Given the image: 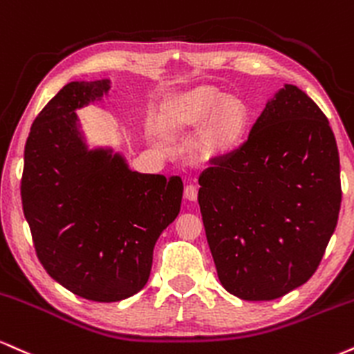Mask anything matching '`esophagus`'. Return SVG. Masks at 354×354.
<instances>
[{"mask_svg":"<svg viewBox=\"0 0 354 354\" xmlns=\"http://www.w3.org/2000/svg\"><path fill=\"white\" fill-rule=\"evenodd\" d=\"M197 194H198V190H197V187H195V185L190 184V185H187V187H185L184 195H185L187 201L195 202V201H197Z\"/></svg>","mask_w":354,"mask_h":354,"instance_id":"obj_1","label":"esophagus"}]
</instances>
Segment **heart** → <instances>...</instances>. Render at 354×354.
<instances>
[{"mask_svg":"<svg viewBox=\"0 0 354 354\" xmlns=\"http://www.w3.org/2000/svg\"><path fill=\"white\" fill-rule=\"evenodd\" d=\"M207 123V147L214 152L230 153L243 144L250 114L243 102L215 91H197L185 95L165 112V126L174 131H198Z\"/></svg>","mask_w":354,"mask_h":354,"instance_id":"b5f03b06","label":"heart"}]
</instances>
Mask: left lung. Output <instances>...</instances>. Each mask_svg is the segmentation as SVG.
I'll list each match as a JSON object with an SVG mask.
<instances>
[{
  "instance_id": "1",
  "label": "left lung",
  "mask_w": 354,
  "mask_h": 354,
  "mask_svg": "<svg viewBox=\"0 0 354 354\" xmlns=\"http://www.w3.org/2000/svg\"><path fill=\"white\" fill-rule=\"evenodd\" d=\"M207 242L220 283L248 301L275 300L310 280L338 223L339 156L330 122L285 84L247 142L198 177Z\"/></svg>"
}]
</instances>
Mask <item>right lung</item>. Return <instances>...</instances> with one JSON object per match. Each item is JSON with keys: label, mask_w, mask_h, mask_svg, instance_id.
Masks as SVG:
<instances>
[{"label": "right lung", "mask_w": 354, "mask_h": 354, "mask_svg": "<svg viewBox=\"0 0 354 354\" xmlns=\"http://www.w3.org/2000/svg\"><path fill=\"white\" fill-rule=\"evenodd\" d=\"M111 81L66 84L37 114L24 147L23 212L49 277L86 300L111 303L147 283L153 245L180 212L178 176L140 174L111 147H87L76 111Z\"/></svg>", "instance_id": "obj_1"}]
</instances>
